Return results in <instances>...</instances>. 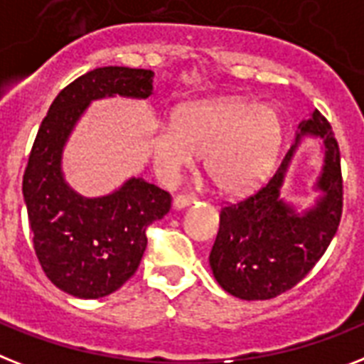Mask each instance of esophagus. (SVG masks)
Instances as JSON below:
<instances>
[{
  "label": "esophagus",
  "mask_w": 364,
  "mask_h": 364,
  "mask_svg": "<svg viewBox=\"0 0 364 364\" xmlns=\"http://www.w3.org/2000/svg\"><path fill=\"white\" fill-rule=\"evenodd\" d=\"M194 200H196V196H194V194H177V196L173 198V209L188 208V205H191Z\"/></svg>",
  "instance_id": "obj_1"
}]
</instances>
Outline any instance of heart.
<instances>
[{
	"mask_svg": "<svg viewBox=\"0 0 364 364\" xmlns=\"http://www.w3.org/2000/svg\"><path fill=\"white\" fill-rule=\"evenodd\" d=\"M274 108L241 97L181 106L173 123H159L149 138L153 166L172 183L205 155L203 168L224 194H241L269 172L280 146Z\"/></svg>",
	"mask_w": 364,
	"mask_h": 364,
	"instance_id": "1",
	"label": "heart"
}]
</instances>
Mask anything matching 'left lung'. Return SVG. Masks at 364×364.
I'll return each instance as SVG.
<instances>
[{
	"label": "left lung",
	"mask_w": 364,
	"mask_h": 364,
	"mask_svg": "<svg viewBox=\"0 0 364 364\" xmlns=\"http://www.w3.org/2000/svg\"><path fill=\"white\" fill-rule=\"evenodd\" d=\"M305 135L324 141L318 202L297 213L279 196L289 162ZM342 217L341 151L329 121L318 110L303 121L279 170L252 196L220 211L209 265L224 291L245 301L273 299L294 288L318 264Z\"/></svg>",
	"instance_id": "left-lung-1"
}]
</instances>
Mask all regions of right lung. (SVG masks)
I'll list each match as a JSON object with an SVG mask.
<instances>
[{
  "mask_svg": "<svg viewBox=\"0 0 364 364\" xmlns=\"http://www.w3.org/2000/svg\"><path fill=\"white\" fill-rule=\"evenodd\" d=\"M153 76L129 67L82 75L59 91L29 153L22 192L35 254L52 284L80 299L106 297L131 279L147 247V226L170 211L172 196L141 177L106 196H82L65 181L63 147L91 100L147 99Z\"/></svg>",
  "mask_w": 364,
  "mask_h": 364,
  "instance_id": "right-lung-1",
  "label": "right lung"
}]
</instances>
